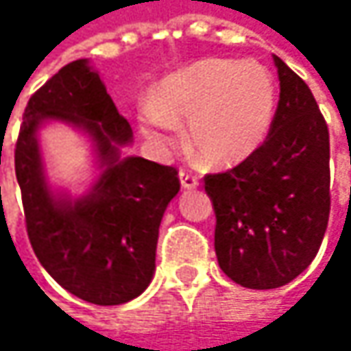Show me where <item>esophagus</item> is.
I'll use <instances>...</instances> for the list:
<instances>
[{"mask_svg":"<svg viewBox=\"0 0 351 351\" xmlns=\"http://www.w3.org/2000/svg\"><path fill=\"white\" fill-rule=\"evenodd\" d=\"M178 178H180L182 189H197V186H199V178H197V175H193V173H189V171H180V173H178Z\"/></svg>","mask_w":351,"mask_h":351,"instance_id":"esophagus-1","label":"esophagus"}]
</instances>
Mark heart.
Here are the masks:
<instances>
[{"mask_svg": "<svg viewBox=\"0 0 351 351\" xmlns=\"http://www.w3.org/2000/svg\"><path fill=\"white\" fill-rule=\"evenodd\" d=\"M276 109L270 73L254 62L205 58L167 77L140 113L142 132L158 146H175L189 121L193 154L213 169L250 158L266 140Z\"/></svg>", "mask_w": 351, "mask_h": 351, "instance_id": "b5f03b06", "label": "heart"}]
</instances>
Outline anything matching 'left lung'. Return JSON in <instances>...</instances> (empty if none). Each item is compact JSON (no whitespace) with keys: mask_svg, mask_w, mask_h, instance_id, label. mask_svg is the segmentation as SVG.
I'll list each match as a JSON object with an SVG mask.
<instances>
[{"mask_svg":"<svg viewBox=\"0 0 351 351\" xmlns=\"http://www.w3.org/2000/svg\"><path fill=\"white\" fill-rule=\"evenodd\" d=\"M280 97L262 146L238 167L205 175L215 209L221 270L247 289L297 278L323 242L329 195V130L307 83L274 56Z\"/></svg>","mask_w":351,"mask_h":351,"instance_id":"8db88e82","label":"left lung"}]
</instances>
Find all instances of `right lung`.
I'll return each mask as SVG.
<instances>
[{
    "mask_svg": "<svg viewBox=\"0 0 351 351\" xmlns=\"http://www.w3.org/2000/svg\"><path fill=\"white\" fill-rule=\"evenodd\" d=\"M44 119L83 125L96 140L106 171L94 191L56 202L41 175L35 130ZM132 128L87 60L50 77L24 109L14 162L26 232L36 258L71 295L93 305H121L150 285L158 228L180 189L178 171L140 156L119 158Z\"/></svg>",
    "mask_w": 351,
    "mask_h": 351,
    "instance_id": "obj_1",
    "label": "right lung"
}]
</instances>
